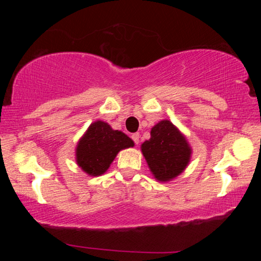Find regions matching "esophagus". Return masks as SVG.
Instances as JSON below:
<instances>
[{
  "instance_id": "1",
  "label": "esophagus",
  "mask_w": 261,
  "mask_h": 261,
  "mask_svg": "<svg viewBox=\"0 0 261 261\" xmlns=\"http://www.w3.org/2000/svg\"><path fill=\"white\" fill-rule=\"evenodd\" d=\"M131 138H132V140H134L137 145L139 144V134H132L131 135Z\"/></svg>"
}]
</instances>
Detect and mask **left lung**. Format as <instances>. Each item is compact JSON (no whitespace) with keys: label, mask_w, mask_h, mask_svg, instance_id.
Wrapping results in <instances>:
<instances>
[{"label":"left lung","mask_w":261,"mask_h":261,"mask_svg":"<svg viewBox=\"0 0 261 261\" xmlns=\"http://www.w3.org/2000/svg\"><path fill=\"white\" fill-rule=\"evenodd\" d=\"M141 152L154 177L159 182H169L183 173L192 149L182 132L163 120L152 127L151 138L141 144Z\"/></svg>","instance_id":"obj_1"}]
</instances>
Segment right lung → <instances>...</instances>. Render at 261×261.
Returning a JSON list of instances; mask_svg holds the SVG:
<instances>
[{
    "label": "right lung",
    "mask_w": 261,
    "mask_h": 261,
    "mask_svg": "<svg viewBox=\"0 0 261 261\" xmlns=\"http://www.w3.org/2000/svg\"><path fill=\"white\" fill-rule=\"evenodd\" d=\"M134 141L108 123L96 121L88 126L76 147L77 165L90 176L105 174L117 153L134 147Z\"/></svg>",
    "instance_id": "obj_1"
}]
</instances>
